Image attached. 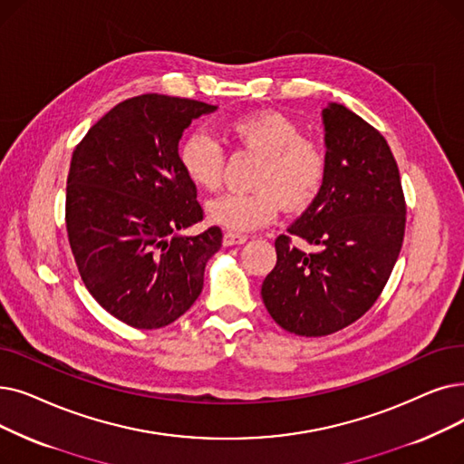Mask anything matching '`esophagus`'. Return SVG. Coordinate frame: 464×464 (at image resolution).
Segmentation results:
<instances>
[{
  "instance_id": "1",
  "label": "esophagus",
  "mask_w": 464,
  "mask_h": 464,
  "mask_svg": "<svg viewBox=\"0 0 464 464\" xmlns=\"http://www.w3.org/2000/svg\"><path fill=\"white\" fill-rule=\"evenodd\" d=\"M248 240V235L237 233V231H226L224 233V246H233V245H245Z\"/></svg>"
}]
</instances>
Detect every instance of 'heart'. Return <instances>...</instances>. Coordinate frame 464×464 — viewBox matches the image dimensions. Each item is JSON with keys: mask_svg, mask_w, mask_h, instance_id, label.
<instances>
[{"mask_svg": "<svg viewBox=\"0 0 464 464\" xmlns=\"http://www.w3.org/2000/svg\"><path fill=\"white\" fill-rule=\"evenodd\" d=\"M235 142L259 155L252 191H229L208 203L214 224L233 231H250L269 224L280 207L290 212L307 208L326 178V151L316 140L299 134L292 117L275 110L238 115L227 123ZM179 167L205 191H218L224 182L226 153L219 142L203 132H191L178 151Z\"/></svg>", "mask_w": 464, "mask_h": 464, "instance_id": "heart-1", "label": "heart"}]
</instances>
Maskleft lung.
Here are the masks:
<instances>
[{
    "label": "left lung",
    "instance_id": "left-lung-1",
    "mask_svg": "<svg viewBox=\"0 0 464 464\" xmlns=\"http://www.w3.org/2000/svg\"><path fill=\"white\" fill-rule=\"evenodd\" d=\"M322 119L324 184L276 237V266L261 285L276 324L305 337L343 330L375 304L406 231V198L387 140L335 102Z\"/></svg>",
    "mask_w": 464,
    "mask_h": 464
}]
</instances>
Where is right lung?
Returning <instances> with one entry per match:
<instances>
[{"instance_id":"add662e5","label":"right lung","mask_w":464,"mask_h":464,"mask_svg":"<svg viewBox=\"0 0 464 464\" xmlns=\"http://www.w3.org/2000/svg\"><path fill=\"white\" fill-rule=\"evenodd\" d=\"M214 110L189 98L134 96L73 150L66 229L75 266L98 304L132 328L157 330L182 316L221 246L216 226L182 235L203 208L178 159L182 132Z\"/></svg>"}]
</instances>
